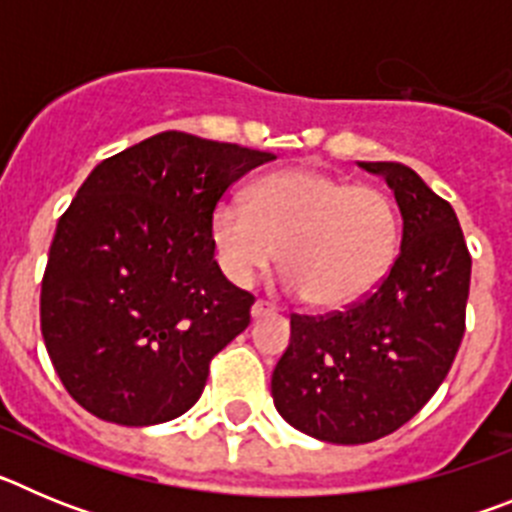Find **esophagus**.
Here are the masks:
<instances>
[{
	"label": "esophagus",
	"instance_id": "esophagus-1",
	"mask_svg": "<svg viewBox=\"0 0 512 512\" xmlns=\"http://www.w3.org/2000/svg\"><path fill=\"white\" fill-rule=\"evenodd\" d=\"M271 312H274V307H271L269 302H264V300H256V302H253V307H251L253 318H264V315H271Z\"/></svg>",
	"mask_w": 512,
	"mask_h": 512
}]
</instances>
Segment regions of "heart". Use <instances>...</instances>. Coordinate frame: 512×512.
<instances>
[{
	"label": "heart",
	"instance_id": "1",
	"mask_svg": "<svg viewBox=\"0 0 512 512\" xmlns=\"http://www.w3.org/2000/svg\"><path fill=\"white\" fill-rule=\"evenodd\" d=\"M210 238L235 284H251L282 247L284 289L307 295L315 307L338 310L364 300L390 271L400 212L374 184L295 166L261 176L246 205L220 202Z\"/></svg>",
	"mask_w": 512,
	"mask_h": 512
}]
</instances>
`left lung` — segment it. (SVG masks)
I'll return each instance as SVG.
<instances>
[{
  "instance_id": "1",
  "label": "left lung",
  "mask_w": 512,
  "mask_h": 512,
  "mask_svg": "<svg viewBox=\"0 0 512 512\" xmlns=\"http://www.w3.org/2000/svg\"><path fill=\"white\" fill-rule=\"evenodd\" d=\"M382 174L402 215L390 274L346 310L292 315L271 374L279 415L328 443L390 436L436 395L464 338L472 256L454 207L410 166L361 161Z\"/></svg>"
}]
</instances>
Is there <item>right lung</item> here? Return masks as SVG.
Segmentation results:
<instances>
[{
    "mask_svg": "<svg viewBox=\"0 0 512 512\" xmlns=\"http://www.w3.org/2000/svg\"><path fill=\"white\" fill-rule=\"evenodd\" d=\"M271 158L166 130L87 176L40 289L45 348L81 408L138 428L200 400L212 356L248 328L253 305L217 266L212 212Z\"/></svg>",
    "mask_w": 512,
    "mask_h": 512,
    "instance_id": "1",
    "label": "right lung"
}]
</instances>
